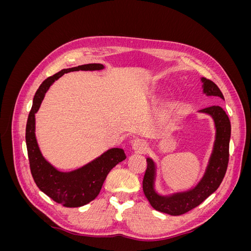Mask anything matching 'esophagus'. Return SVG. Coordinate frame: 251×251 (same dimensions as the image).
Instances as JSON below:
<instances>
[{"instance_id": "obj_1", "label": "esophagus", "mask_w": 251, "mask_h": 251, "mask_svg": "<svg viewBox=\"0 0 251 251\" xmlns=\"http://www.w3.org/2000/svg\"><path fill=\"white\" fill-rule=\"evenodd\" d=\"M132 148L133 150L138 154L144 153V151L147 150V143L144 142L142 139H135L132 142Z\"/></svg>"}]
</instances>
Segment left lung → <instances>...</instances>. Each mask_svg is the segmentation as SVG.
<instances>
[{
	"label": "left lung",
	"instance_id": "left-lung-1",
	"mask_svg": "<svg viewBox=\"0 0 251 251\" xmlns=\"http://www.w3.org/2000/svg\"><path fill=\"white\" fill-rule=\"evenodd\" d=\"M203 92L208 96H217L224 100V96L218 86L210 79L202 77ZM209 114L214 118L217 128L214 151L209 160L207 170L198 185L185 193L175 194L170 197L159 196L154 189L155 164L151 159H147V170L142 181V189L150 204L156 210L171 216H180L200 205L205 199L216 192L221 184L227 171L229 160L230 121L225 111L220 105H211L200 110Z\"/></svg>",
	"mask_w": 251,
	"mask_h": 251
}]
</instances>
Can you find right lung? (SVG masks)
<instances>
[{"label": "right lung", "instance_id": "right-lung-1", "mask_svg": "<svg viewBox=\"0 0 251 251\" xmlns=\"http://www.w3.org/2000/svg\"><path fill=\"white\" fill-rule=\"evenodd\" d=\"M101 64L81 65L63 69L45 79L33 97L32 108L26 125V146L31 175L35 184L48 197L65 207H79L94 200L100 194L109 172L126 159L123 149H111L92 162L70 173H62L45 160L35 138V117L45 93L54 80L65 73L78 70H101Z\"/></svg>", "mask_w": 251, "mask_h": 251}]
</instances>
